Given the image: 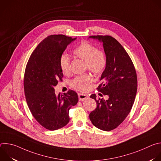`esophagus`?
<instances>
[{"instance_id": "34e87169", "label": "esophagus", "mask_w": 161, "mask_h": 161, "mask_svg": "<svg viewBox=\"0 0 161 161\" xmlns=\"http://www.w3.org/2000/svg\"><path fill=\"white\" fill-rule=\"evenodd\" d=\"M78 97H79V101H83L86 99L87 98H88V96L87 94L79 93L78 94Z\"/></svg>"}]
</instances>
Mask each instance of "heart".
I'll return each instance as SVG.
<instances>
[{
  "label": "heart",
  "mask_w": 161,
  "mask_h": 161,
  "mask_svg": "<svg viewBox=\"0 0 161 161\" xmlns=\"http://www.w3.org/2000/svg\"><path fill=\"white\" fill-rule=\"evenodd\" d=\"M73 54L85 61L88 69L95 75H99L104 71L107 64L106 54L103 51L97 50L93 44L86 41L82 42L74 50ZM59 63L62 73L65 75L69 74L70 58L66 55H62L60 58ZM92 81V76L89 74H85L73 79L71 81V85L76 90L85 91Z\"/></svg>",
  "instance_id": "obj_1"
}]
</instances>
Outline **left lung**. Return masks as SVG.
<instances>
[{
	"instance_id": "1",
	"label": "left lung",
	"mask_w": 161,
	"mask_h": 161,
	"mask_svg": "<svg viewBox=\"0 0 161 161\" xmlns=\"http://www.w3.org/2000/svg\"><path fill=\"white\" fill-rule=\"evenodd\" d=\"M103 43L107 64L97 90L108 99H94L97 108L89 114L92 124L109 131L117 128L127 117L134 104L137 92V75L134 64L121 44L110 36H91Z\"/></svg>"
}]
</instances>
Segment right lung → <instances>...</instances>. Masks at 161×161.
<instances>
[{
    "label": "right lung",
    "instance_id": "obj_1",
    "mask_svg": "<svg viewBox=\"0 0 161 161\" xmlns=\"http://www.w3.org/2000/svg\"><path fill=\"white\" fill-rule=\"evenodd\" d=\"M76 39L62 34L48 36L38 44L26 65L24 85L27 105L37 122L50 130L69 123V111L78 101L76 92L69 90L57 96L54 89L63 77L60 58Z\"/></svg>",
    "mask_w": 161,
    "mask_h": 161
}]
</instances>
